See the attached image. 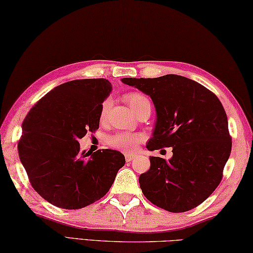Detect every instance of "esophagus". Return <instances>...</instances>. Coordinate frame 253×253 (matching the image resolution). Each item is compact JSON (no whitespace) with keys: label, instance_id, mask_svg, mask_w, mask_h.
I'll use <instances>...</instances> for the list:
<instances>
[{"label":"esophagus","instance_id":"esophagus-1","mask_svg":"<svg viewBox=\"0 0 253 253\" xmlns=\"http://www.w3.org/2000/svg\"><path fill=\"white\" fill-rule=\"evenodd\" d=\"M134 154H129V153H126L125 154V159H126V161L127 162H130L131 161V160H133L134 159Z\"/></svg>","mask_w":253,"mask_h":253}]
</instances>
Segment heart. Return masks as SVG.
I'll return each mask as SVG.
<instances>
[{
  "mask_svg": "<svg viewBox=\"0 0 253 253\" xmlns=\"http://www.w3.org/2000/svg\"><path fill=\"white\" fill-rule=\"evenodd\" d=\"M126 102L129 105V107L135 111L137 115L139 111H142L145 108L151 109V102L146 95L142 93H137V92H133V93H128L125 95ZM110 102L106 100L102 102L101 109H100V120L103 122L107 117L108 108H109ZM143 141V136L141 134L135 133H128V131H120V133L114 134L107 138V144L111 147L116 148V150L123 151V152H133L139 143Z\"/></svg>",
  "mask_w": 253,
  "mask_h": 253,
  "instance_id": "obj_1",
  "label": "heart"
}]
</instances>
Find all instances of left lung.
<instances>
[{
  "label": "left lung",
  "mask_w": 253,
  "mask_h": 253,
  "mask_svg": "<svg viewBox=\"0 0 253 253\" xmlns=\"http://www.w3.org/2000/svg\"><path fill=\"white\" fill-rule=\"evenodd\" d=\"M122 81L150 95L156 110L147 150L172 147L167 161L151 156L150 170L139 175L145 197L171 213L197 207L213 194L231 154L225 110L213 92L181 75Z\"/></svg>",
  "instance_id": "left-lung-1"
}]
</instances>
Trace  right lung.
<instances>
[{
	"label": "right lung",
	"mask_w": 253,
	"mask_h": 253,
	"mask_svg": "<svg viewBox=\"0 0 253 253\" xmlns=\"http://www.w3.org/2000/svg\"><path fill=\"white\" fill-rule=\"evenodd\" d=\"M112 90L106 79L74 80L54 87L28 112L19 158L34 189L64 210L102 198L125 166L115 150L80 151L79 139L99 128L100 109Z\"/></svg>",
	"instance_id": "right-lung-1"
}]
</instances>
